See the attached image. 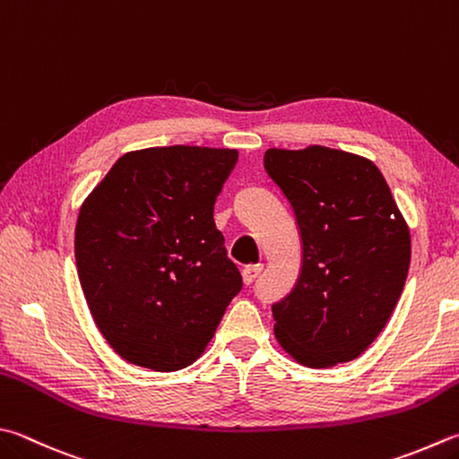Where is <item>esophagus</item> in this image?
Listing matches in <instances>:
<instances>
[{
    "label": "esophagus",
    "instance_id": "esophagus-1",
    "mask_svg": "<svg viewBox=\"0 0 459 459\" xmlns=\"http://www.w3.org/2000/svg\"><path fill=\"white\" fill-rule=\"evenodd\" d=\"M264 270V265H259V264H249V265H246L244 270H241V280H244V283L246 285H249L252 283L257 275H259V272Z\"/></svg>",
    "mask_w": 459,
    "mask_h": 459
}]
</instances>
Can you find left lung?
Segmentation results:
<instances>
[{"mask_svg":"<svg viewBox=\"0 0 459 459\" xmlns=\"http://www.w3.org/2000/svg\"><path fill=\"white\" fill-rule=\"evenodd\" d=\"M270 178L288 197L304 244L296 288L273 304V335L301 366L361 356L400 299L411 236L382 171L364 155L325 145L272 148Z\"/></svg>","mask_w":459,"mask_h":459,"instance_id":"1","label":"left lung"}]
</instances>
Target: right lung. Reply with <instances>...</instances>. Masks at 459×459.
I'll return each mask as SVG.
<instances>
[{
  "instance_id": "1",
  "label": "right lung",
  "mask_w": 459,
  "mask_h": 459,
  "mask_svg": "<svg viewBox=\"0 0 459 459\" xmlns=\"http://www.w3.org/2000/svg\"><path fill=\"white\" fill-rule=\"evenodd\" d=\"M238 150L169 145L127 152L75 223V265L91 317L119 358L153 371L192 366L241 275L213 204Z\"/></svg>"
}]
</instances>
